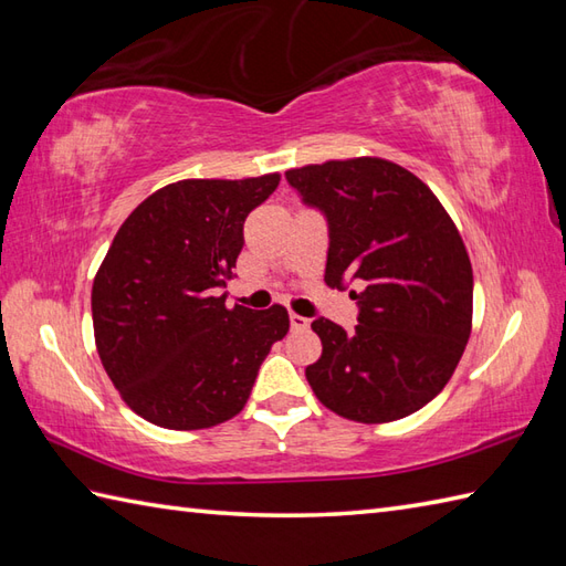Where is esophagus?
Returning a JSON list of instances; mask_svg holds the SVG:
<instances>
[{"instance_id": "1", "label": "esophagus", "mask_w": 566, "mask_h": 566, "mask_svg": "<svg viewBox=\"0 0 566 566\" xmlns=\"http://www.w3.org/2000/svg\"><path fill=\"white\" fill-rule=\"evenodd\" d=\"M290 323H292V331H306L308 328V318L298 316V314H290Z\"/></svg>"}]
</instances>
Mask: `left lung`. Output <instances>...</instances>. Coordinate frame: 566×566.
Here are the masks:
<instances>
[{"instance_id":"left-lung-1","label":"left lung","mask_w":566,"mask_h":566,"mask_svg":"<svg viewBox=\"0 0 566 566\" xmlns=\"http://www.w3.org/2000/svg\"><path fill=\"white\" fill-rule=\"evenodd\" d=\"M328 223L326 284L355 282L357 326L316 318L323 353L306 367L318 401L357 423L416 413L444 389L472 333L474 276L438 197L381 158L328 160L284 175Z\"/></svg>"}]
</instances>
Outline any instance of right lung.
<instances>
[{
  "mask_svg": "<svg viewBox=\"0 0 566 566\" xmlns=\"http://www.w3.org/2000/svg\"><path fill=\"white\" fill-rule=\"evenodd\" d=\"M280 175L182 179L138 203L92 286L94 340L122 399L170 430L243 411L270 347L290 331L274 304L226 308L219 294L243 250V223Z\"/></svg>",
  "mask_w": 566,
  "mask_h": 566,
  "instance_id": "right-lung-1",
  "label": "right lung"
}]
</instances>
